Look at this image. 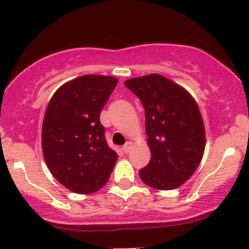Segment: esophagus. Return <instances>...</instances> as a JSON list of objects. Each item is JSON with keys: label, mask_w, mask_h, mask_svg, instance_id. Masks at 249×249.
I'll use <instances>...</instances> for the list:
<instances>
[{"label": "esophagus", "mask_w": 249, "mask_h": 249, "mask_svg": "<svg viewBox=\"0 0 249 249\" xmlns=\"http://www.w3.org/2000/svg\"><path fill=\"white\" fill-rule=\"evenodd\" d=\"M131 148H132V142H126V143L123 145V151H124L125 154H128L131 150Z\"/></svg>", "instance_id": "1"}]
</instances>
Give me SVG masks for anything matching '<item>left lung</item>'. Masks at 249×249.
I'll return each instance as SVG.
<instances>
[{"label":"left lung","mask_w":249,"mask_h":249,"mask_svg":"<svg viewBox=\"0 0 249 249\" xmlns=\"http://www.w3.org/2000/svg\"><path fill=\"white\" fill-rule=\"evenodd\" d=\"M127 89L144 107L151 158L139 171L141 180L158 190H173L191 178L205 150L199 108L188 91L158 74L127 79Z\"/></svg>","instance_id":"1"}]
</instances>
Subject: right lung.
<instances>
[{
    "label": "right lung",
    "instance_id": "obj_1",
    "mask_svg": "<svg viewBox=\"0 0 249 249\" xmlns=\"http://www.w3.org/2000/svg\"><path fill=\"white\" fill-rule=\"evenodd\" d=\"M117 78L84 75L55 91L42 126L45 163L75 194H93L107 183L118 156L107 144L100 112Z\"/></svg>",
    "mask_w": 249,
    "mask_h": 249
}]
</instances>
